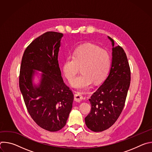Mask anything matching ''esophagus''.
<instances>
[{
    "instance_id": "34e87169",
    "label": "esophagus",
    "mask_w": 152,
    "mask_h": 152,
    "mask_svg": "<svg viewBox=\"0 0 152 152\" xmlns=\"http://www.w3.org/2000/svg\"><path fill=\"white\" fill-rule=\"evenodd\" d=\"M74 99L76 102H80L82 99H83V96L80 93H77L76 94H75V96H74Z\"/></svg>"
}]
</instances>
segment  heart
<instances>
[{
	"instance_id": "obj_1",
	"label": "heart",
	"mask_w": 152,
	"mask_h": 152,
	"mask_svg": "<svg viewBox=\"0 0 152 152\" xmlns=\"http://www.w3.org/2000/svg\"><path fill=\"white\" fill-rule=\"evenodd\" d=\"M111 66L110 54L99 47L86 44L76 48L72 56H68L62 64L64 75L71 82L80 67L82 74L75 78L72 85L78 89L89 87L92 82L99 83L107 76Z\"/></svg>"
}]
</instances>
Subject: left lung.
<instances>
[{
    "label": "left lung",
    "mask_w": 152,
    "mask_h": 152,
    "mask_svg": "<svg viewBox=\"0 0 152 152\" xmlns=\"http://www.w3.org/2000/svg\"><path fill=\"white\" fill-rule=\"evenodd\" d=\"M113 45L112 64L107 77L89 99L91 110L85 118V124L94 132L110 128L120 115L131 83V70L123 49Z\"/></svg>",
    "instance_id": "obj_1"
}]
</instances>
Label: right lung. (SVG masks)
<instances>
[{"instance_id":"obj_1","label":"right lung","mask_w":152,"mask_h":152,"mask_svg":"<svg viewBox=\"0 0 152 152\" xmlns=\"http://www.w3.org/2000/svg\"><path fill=\"white\" fill-rule=\"evenodd\" d=\"M62 37L51 31L35 39L25 50L20 66L19 87L28 111L39 127L50 132L58 131L66 124L74 99L59 67ZM35 70L43 73L37 86L33 83Z\"/></svg>"}]
</instances>
